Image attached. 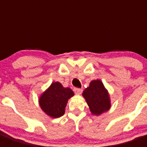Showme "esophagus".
<instances>
[{"mask_svg": "<svg viewBox=\"0 0 147 147\" xmlns=\"http://www.w3.org/2000/svg\"><path fill=\"white\" fill-rule=\"evenodd\" d=\"M74 92L76 94H81L82 93V88H74Z\"/></svg>", "mask_w": 147, "mask_h": 147, "instance_id": "esophagus-1", "label": "esophagus"}]
</instances>
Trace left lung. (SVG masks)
I'll use <instances>...</instances> for the list:
<instances>
[{"mask_svg":"<svg viewBox=\"0 0 147 147\" xmlns=\"http://www.w3.org/2000/svg\"><path fill=\"white\" fill-rule=\"evenodd\" d=\"M82 95L93 114L99 115L111 107L109 94L102 82L98 79L91 82L89 87L85 88Z\"/></svg>","mask_w":147,"mask_h":147,"instance_id":"8db88e82","label":"left lung"}]
</instances>
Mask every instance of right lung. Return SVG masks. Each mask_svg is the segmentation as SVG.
I'll return each instance as SVG.
<instances>
[{"label": "right lung", "mask_w": 147, "mask_h": 147, "mask_svg": "<svg viewBox=\"0 0 147 147\" xmlns=\"http://www.w3.org/2000/svg\"><path fill=\"white\" fill-rule=\"evenodd\" d=\"M74 95L69 88H64L59 82H53L40 98V105L49 116L57 118L65 114L68 100Z\"/></svg>", "instance_id": "obj_1"}]
</instances>
